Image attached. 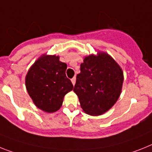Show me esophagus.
Segmentation results:
<instances>
[{
  "label": "esophagus",
  "mask_w": 152,
  "mask_h": 152,
  "mask_svg": "<svg viewBox=\"0 0 152 152\" xmlns=\"http://www.w3.org/2000/svg\"><path fill=\"white\" fill-rule=\"evenodd\" d=\"M71 81H72V83L73 84V85H75V83H76V77H73V78L71 80Z\"/></svg>",
  "instance_id": "1"
}]
</instances>
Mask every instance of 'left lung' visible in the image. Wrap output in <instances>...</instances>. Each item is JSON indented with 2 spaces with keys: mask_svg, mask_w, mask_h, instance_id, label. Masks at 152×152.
Instances as JSON below:
<instances>
[{
  "mask_svg": "<svg viewBox=\"0 0 152 152\" xmlns=\"http://www.w3.org/2000/svg\"><path fill=\"white\" fill-rule=\"evenodd\" d=\"M123 81L119 65L109 55L101 52L97 56L90 55L84 58L73 91L85 113L101 115L118 100Z\"/></svg>",
  "mask_w": 152,
  "mask_h": 152,
  "instance_id": "8db88e82",
  "label": "left lung"
}]
</instances>
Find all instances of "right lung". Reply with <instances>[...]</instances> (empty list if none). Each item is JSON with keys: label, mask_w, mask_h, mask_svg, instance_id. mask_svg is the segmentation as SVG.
Here are the masks:
<instances>
[{"label": "right lung", "mask_w": 152, "mask_h": 152, "mask_svg": "<svg viewBox=\"0 0 152 152\" xmlns=\"http://www.w3.org/2000/svg\"><path fill=\"white\" fill-rule=\"evenodd\" d=\"M67 65L56 56H42L34 63L25 79L29 96L43 111H57L64 96L72 90L73 85L66 77Z\"/></svg>", "instance_id": "add662e5"}]
</instances>
